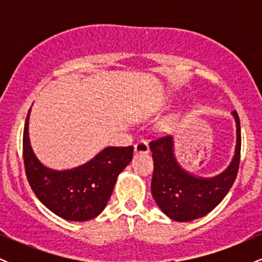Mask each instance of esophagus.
Here are the masks:
<instances>
[{
  "mask_svg": "<svg viewBox=\"0 0 262 262\" xmlns=\"http://www.w3.org/2000/svg\"><path fill=\"white\" fill-rule=\"evenodd\" d=\"M135 154H148L149 152V143L146 140L138 141L134 145Z\"/></svg>",
  "mask_w": 262,
  "mask_h": 262,
  "instance_id": "34e87169",
  "label": "esophagus"
}]
</instances>
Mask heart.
<instances>
[{
    "label": "heart",
    "mask_w": 262,
    "mask_h": 262,
    "mask_svg": "<svg viewBox=\"0 0 262 262\" xmlns=\"http://www.w3.org/2000/svg\"><path fill=\"white\" fill-rule=\"evenodd\" d=\"M173 122H175V117H171V118L166 119V121L164 122V125H162V127H164V128H170V125L172 124Z\"/></svg>",
    "instance_id": "1"
}]
</instances>
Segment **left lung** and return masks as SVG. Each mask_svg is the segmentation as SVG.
<instances>
[{
  "mask_svg": "<svg viewBox=\"0 0 262 262\" xmlns=\"http://www.w3.org/2000/svg\"><path fill=\"white\" fill-rule=\"evenodd\" d=\"M236 125L234 156L223 172L201 177L188 172L175 156L173 137H162L150 143L154 160L151 193L156 204L167 217L176 222H191L204 217L227 196L236 179L242 148L240 121L236 111L231 112Z\"/></svg>",
  "mask_w": 262,
  "mask_h": 262,
  "instance_id": "left-lung-1",
  "label": "left lung"
}]
</instances>
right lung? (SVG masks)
<instances>
[{
    "instance_id": "1",
    "label": "right lung",
    "mask_w": 262,
    "mask_h": 262,
    "mask_svg": "<svg viewBox=\"0 0 262 262\" xmlns=\"http://www.w3.org/2000/svg\"><path fill=\"white\" fill-rule=\"evenodd\" d=\"M29 108L23 133L26 175L38 200L66 221L86 222L106 208L117 177L133 159V146H108L83 165L54 170L41 164L29 140Z\"/></svg>"
}]
</instances>
